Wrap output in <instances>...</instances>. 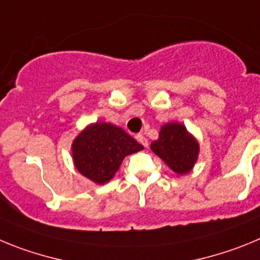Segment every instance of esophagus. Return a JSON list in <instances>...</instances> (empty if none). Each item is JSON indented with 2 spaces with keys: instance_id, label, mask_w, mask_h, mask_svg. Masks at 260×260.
Wrapping results in <instances>:
<instances>
[{
  "instance_id": "34e87169",
  "label": "esophagus",
  "mask_w": 260,
  "mask_h": 260,
  "mask_svg": "<svg viewBox=\"0 0 260 260\" xmlns=\"http://www.w3.org/2000/svg\"><path fill=\"white\" fill-rule=\"evenodd\" d=\"M137 140H139V142L142 145V146L145 147L149 146V140H147L144 135H137Z\"/></svg>"
}]
</instances>
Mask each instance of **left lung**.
Instances as JSON below:
<instances>
[{
  "label": "left lung",
  "mask_w": 260,
  "mask_h": 260,
  "mask_svg": "<svg viewBox=\"0 0 260 260\" xmlns=\"http://www.w3.org/2000/svg\"><path fill=\"white\" fill-rule=\"evenodd\" d=\"M150 149L176 172L185 175L197 162L200 145L181 123H167L160 128L159 139L151 142Z\"/></svg>",
  "instance_id": "1"
}]
</instances>
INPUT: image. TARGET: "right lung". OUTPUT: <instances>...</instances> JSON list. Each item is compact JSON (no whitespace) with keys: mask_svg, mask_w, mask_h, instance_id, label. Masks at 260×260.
<instances>
[{"mask_svg":"<svg viewBox=\"0 0 260 260\" xmlns=\"http://www.w3.org/2000/svg\"><path fill=\"white\" fill-rule=\"evenodd\" d=\"M71 149L76 170L95 184H105L113 179L125 156L144 146L120 127L100 121L81 131Z\"/></svg>","mask_w":260,"mask_h":260,"instance_id":"right-lung-1","label":"right lung"}]
</instances>
